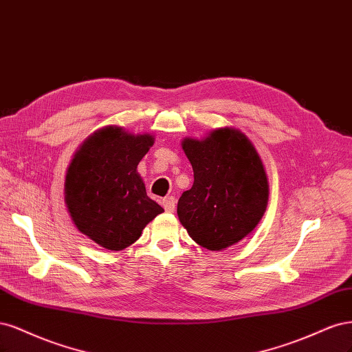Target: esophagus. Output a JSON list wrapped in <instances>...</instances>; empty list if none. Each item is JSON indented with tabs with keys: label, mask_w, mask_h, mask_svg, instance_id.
Returning a JSON list of instances; mask_svg holds the SVG:
<instances>
[{
	"label": "esophagus",
	"mask_w": 352,
	"mask_h": 352,
	"mask_svg": "<svg viewBox=\"0 0 352 352\" xmlns=\"http://www.w3.org/2000/svg\"><path fill=\"white\" fill-rule=\"evenodd\" d=\"M161 203H162V206H164V209H165L166 212H174V210H175V203H177L175 197L168 196V197L162 199Z\"/></svg>",
	"instance_id": "obj_1"
}]
</instances>
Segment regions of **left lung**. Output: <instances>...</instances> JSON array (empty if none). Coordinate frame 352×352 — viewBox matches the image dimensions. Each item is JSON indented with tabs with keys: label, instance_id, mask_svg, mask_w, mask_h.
<instances>
[{
	"label": "left lung",
	"instance_id": "8db88e82",
	"mask_svg": "<svg viewBox=\"0 0 352 352\" xmlns=\"http://www.w3.org/2000/svg\"><path fill=\"white\" fill-rule=\"evenodd\" d=\"M181 147L195 173L192 187L178 200L181 225L199 245L225 250L250 234L262 221L269 183L254 144L234 127L206 138H186Z\"/></svg>",
	"mask_w": 352,
	"mask_h": 352
}]
</instances>
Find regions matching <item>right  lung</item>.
Here are the masks:
<instances>
[{
	"instance_id": "obj_1",
	"label": "right lung",
	"mask_w": 352,
	"mask_h": 352,
	"mask_svg": "<svg viewBox=\"0 0 352 352\" xmlns=\"http://www.w3.org/2000/svg\"><path fill=\"white\" fill-rule=\"evenodd\" d=\"M155 138L105 126L78 146L67 168L64 201L76 228L107 250L120 252L139 240L164 209L147 197L138 173Z\"/></svg>"
}]
</instances>
